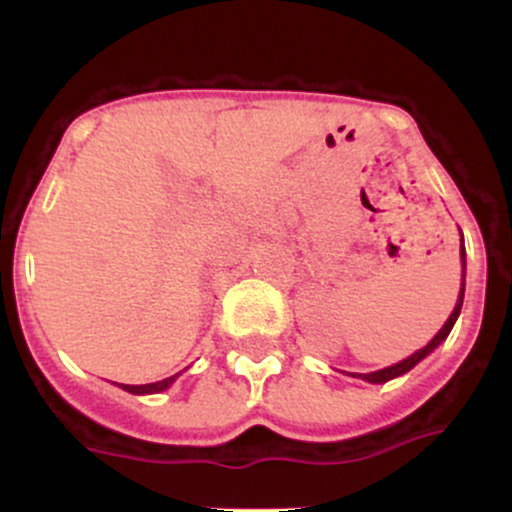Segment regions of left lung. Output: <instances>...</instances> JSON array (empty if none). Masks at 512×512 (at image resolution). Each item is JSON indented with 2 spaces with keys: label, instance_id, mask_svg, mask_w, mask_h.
<instances>
[{
  "label": "left lung",
  "instance_id": "obj_1",
  "mask_svg": "<svg viewBox=\"0 0 512 512\" xmlns=\"http://www.w3.org/2000/svg\"><path fill=\"white\" fill-rule=\"evenodd\" d=\"M461 257H463V272H466V252H463V250H461ZM463 280H466V275H463ZM461 307H463V287H461V294H458L456 309H453V312H451V317H448V322L443 324V329H441V332H438L436 337H433L431 342L426 344V347H423V349H418L416 354H411L409 359L399 361V364H394V366H386V369H381V371H374V374H359L361 379L371 381V384H384V381H389V379H394V376H401V374H406V371H409V369H414V366L418 364V361L423 359V356H426V354H431L433 349H436L438 344H441L443 339H446L448 334H451L453 324H456L458 314H461Z\"/></svg>",
  "mask_w": 512,
  "mask_h": 512
}]
</instances>
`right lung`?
Segmentation results:
<instances>
[{"mask_svg":"<svg viewBox=\"0 0 512 512\" xmlns=\"http://www.w3.org/2000/svg\"><path fill=\"white\" fill-rule=\"evenodd\" d=\"M175 379H178V374L168 376V379H163V381H156V384H143V386H128V384H121V386H123V389H126V391H131V394H158V391L168 389V386L173 384Z\"/></svg>","mask_w":512,"mask_h":512,"instance_id":"add662e5","label":"right lung"}]
</instances>
